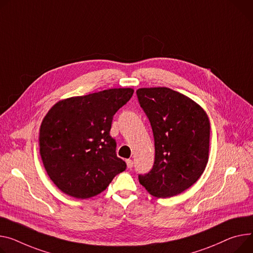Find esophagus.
Here are the masks:
<instances>
[{"instance_id": "obj_1", "label": "esophagus", "mask_w": 253, "mask_h": 253, "mask_svg": "<svg viewBox=\"0 0 253 253\" xmlns=\"http://www.w3.org/2000/svg\"><path fill=\"white\" fill-rule=\"evenodd\" d=\"M126 165H127V168H129V169H131L132 168V166H133V162H132V160H130V159H127L126 161Z\"/></svg>"}]
</instances>
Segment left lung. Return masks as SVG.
<instances>
[{"instance_id": "obj_1", "label": "left lung", "mask_w": 253, "mask_h": 253, "mask_svg": "<svg viewBox=\"0 0 253 253\" xmlns=\"http://www.w3.org/2000/svg\"><path fill=\"white\" fill-rule=\"evenodd\" d=\"M138 100L152 126L155 161L139 175L156 198H170L196 183L209 160L210 122L205 110L185 95L166 87L141 88Z\"/></svg>"}]
</instances>
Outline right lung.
<instances>
[{
    "label": "right lung",
    "mask_w": 253,
    "mask_h": 253,
    "mask_svg": "<svg viewBox=\"0 0 253 253\" xmlns=\"http://www.w3.org/2000/svg\"><path fill=\"white\" fill-rule=\"evenodd\" d=\"M133 94L115 88L55 103L40 130L41 156L52 182L68 196L89 199L126 169L109 134L115 112Z\"/></svg>",
    "instance_id": "1"
}]
</instances>
